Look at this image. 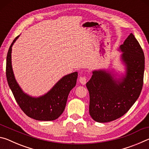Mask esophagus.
<instances>
[{
  "instance_id": "34e87169",
  "label": "esophagus",
  "mask_w": 149,
  "mask_h": 149,
  "mask_svg": "<svg viewBox=\"0 0 149 149\" xmlns=\"http://www.w3.org/2000/svg\"><path fill=\"white\" fill-rule=\"evenodd\" d=\"M87 78L86 76H81L79 78V81L81 84L85 85L87 83Z\"/></svg>"
}]
</instances>
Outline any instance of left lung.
Here are the masks:
<instances>
[{
	"label": "left lung",
	"mask_w": 149,
	"mask_h": 149,
	"mask_svg": "<svg viewBox=\"0 0 149 149\" xmlns=\"http://www.w3.org/2000/svg\"><path fill=\"white\" fill-rule=\"evenodd\" d=\"M126 75L119 81L105 71H94L86 84L89 93V114L97 122H111L124 115L139 97L143 85L145 56L131 33L120 46Z\"/></svg>",
	"instance_id": "1"
}]
</instances>
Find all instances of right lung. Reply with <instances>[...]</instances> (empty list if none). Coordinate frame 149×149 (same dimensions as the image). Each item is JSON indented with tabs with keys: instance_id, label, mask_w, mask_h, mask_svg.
I'll return each instance as SVG.
<instances>
[{
	"instance_id": "right-lung-1",
	"label": "right lung",
	"mask_w": 149,
	"mask_h": 149,
	"mask_svg": "<svg viewBox=\"0 0 149 149\" xmlns=\"http://www.w3.org/2000/svg\"><path fill=\"white\" fill-rule=\"evenodd\" d=\"M19 35L10 47L6 57V75L7 81L19 107L27 116L40 121H52L60 117L65 109L68 97L76 85L77 72L63 77L47 94L38 98L31 97L24 93L15 79L12 68V47Z\"/></svg>"
}]
</instances>
